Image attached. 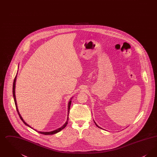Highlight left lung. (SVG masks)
I'll use <instances>...</instances> for the list:
<instances>
[{
	"label": "left lung",
	"mask_w": 157,
	"mask_h": 157,
	"mask_svg": "<svg viewBox=\"0 0 157 157\" xmlns=\"http://www.w3.org/2000/svg\"><path fill=\"white\" fill-rule=\"evenodd\" d=\"M94 122H95V125H97V127H98V128H101V127H99V126H98V125L97 124H96V122H95V121H94ZM101 129H102V128H101Z\"/></svg>",
	"instance_id": "obj_1"
}]
</instances>
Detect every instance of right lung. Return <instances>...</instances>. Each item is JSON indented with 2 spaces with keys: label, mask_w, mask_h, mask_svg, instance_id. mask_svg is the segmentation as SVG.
<instances>
[{
  "label": "right lung",
  "mask_w": 157,
  "mask_h": 157,
  "mask_svg": "<svg viewBox=\"0 0 157 157\" xmlns=\"http://www.w3.org/2000/svg\"><path fill=\"white\" fill-rule=\"evenodd\" d=\"M16 77H17V75H16V76H15V79H14V81H13V98H14V101H15V106H16V109H17V113H18V114H19V117H20V118H21V120L26 125V126H28V127H30V128H32V129H34V130H35L36 131H37V132H39V133H40V134H44V135H53L55 134H56V133H58V132H59V131H60L61 130H62L63 128H65L66 126H67V121H68V115H69V110H70V107H71V102H72V98H71V99H70V101H69V102H68V105H67V122L65 123V124L63 125V126H62V127H60V128H59L58 129H55V130H54V131H49V132H42V131H37L36 129H33V128H32V127H30V125H29L22 118V116L21 115V114H20V113L19 112V110H18V108H17V103H16V96H15V85H16Z\"/></svg>",
  "instance_id": "right-lung-1"
}]
</instances>
